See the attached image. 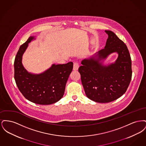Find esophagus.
Returning a JSON list of instances; mask_svg holds the SVG:
<instances>
[{
    "label": "esophagus",
    "mask_w": 146,
    "mask_h": 146,
    "mask_svg": "<svg viewBox=\"0 0 146 146\" xmlns=\"http://www.w3.org/2000/svg\"><path fill=\"white\" fill-rule=\"evenodd\" d=\"M79 67V66L78 63L74 62L73 63V70H78Z\"/></svg>",
    "instance_id": "esophagus-1"
}]
</instances>
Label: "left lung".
Segmentation results:
<instances>
[{"label": "left lung", "instance_id": "obj_1", "mask_svg": "<svg viewBox=\"0 0 146 146\" xmlns=\"http://www.w3.org/2000/svg\"><path fill=\"white\" fill-rule=\"evenodd\" d=\"M105 32L108 38L104 49L97 52L98 58L84 60L78 69L86 96L98 103L110 102L121 97L132 77L131 57L126 44L112 31ZM114 52L118 54L115 63L104 66L99 62Z\"/></svg>", "mask_w": 146, "mask_h": 146}]
</instances>
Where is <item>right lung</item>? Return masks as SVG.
<instances>
[{
    "label": "right lung",
    "instance_id": "1",
    "mask_svg": "<svg viewBox=\"0 0 146 146\" xmlns=\"http://www.w3.org/2000/svg\"><path fill=\"white\" fill-rule=\"evenodd\" d=\"M34 38L30 36L20 46L14 61V78L19 90L29 101L42 105L52 104L63 97L73 63L54 64L42 74L29 73L22 64V57L28 43Z\"/></svg>",
    "mask_w": 146,
    "mask_h": 146
}]
</instances>
